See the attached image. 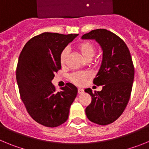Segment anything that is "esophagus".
Returning <instances> with one entry per match:
<instances>
[{
    "instance_id": "obj_1",
    "label": "esophagus",
    "mask_w": 149,
    "mask_h": 149,
    "mask_svg": "<svg viewBox=\"0 0 149 149\" xmlns=\"http://www.w3.org/2000/svg\"><path fill=\"white\" fill-rule=\"evenodd\" d=\"M77 93H78V94H83V93H84V89H77Z\"/></svg>"
}]
</instances>
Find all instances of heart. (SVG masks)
Segmentation results:
<instances>
[{
  "label": "heart",
  "mask_w": 149,
  "mask_h": 149,
  "mask_svg": "<svg viewBox=\"0 0 149 149\" xmlns=\"http://www.w3.org/2000/svg\"><path fill=\"white\" fill-rule=\"evenodd\" d=\"M76 49L83 58L86 61H89L93 59L96 52V48L95 45L89 41H83L76 45ZM68 56V51L65 48L61 51L60 55V63L62 66H64L66 63ZM90 73L89 72H75L69 76V80L73 84L81 86L85 82L86 79L90 77Z\"/></svg>",
  "instance_id": "1"
}]
</instances>
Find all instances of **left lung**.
<instances>
[{"label":"left lung","mask_w":149,"mask_h":149,"mask_svg":"<svg viewBox=\"0 0 149 149\" xmlns=\"http://www.w3.org/2000/svg\"><path fill=\"white\" fill-rule=\"evenodd\" d=\"M84 39H95L103 50V59L93 84L102 90L85 92L92 97L86 107L89 121L107 125L116 120L128 103L134 77V67L130 51L123 40L106 29H96L84 34Z\"/></svg>","instance_id":"left-lung-1"}]
</instances>
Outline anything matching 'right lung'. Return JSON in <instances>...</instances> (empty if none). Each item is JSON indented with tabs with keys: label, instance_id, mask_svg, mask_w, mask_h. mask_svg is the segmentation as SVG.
Segmentation results:
<instances>
[{
	"label": "right lung",
	"instance_id": "right-lung-1",
	"mask_svg": "<svg viewBox=\"0 0 149 149\" xmlns=\"http://www.w3.org/2000/svg\"><path fill=\"white\" fill-rule=\"evenodd\" d=\"M77 34L43 33L25 44L18 58L16 80L29 115L43 126L55 127L68 118L77 89L67 83L56 92L51 81L61 68L60 55Z\"/></svg>",
	"mask_w": 149,
	"mask_h": 149
}]
</instances>
